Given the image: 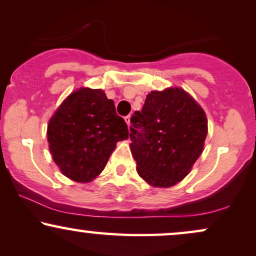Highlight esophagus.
I'll use <instances>...</instances> for the list:
<instances>
[{
  "label": "esophagus",
  "instance_id": "1",
  "mask_svg": "<svg viewBox=\"0 0 256 256\" xmlns=\"http://www.w3.org/2000/svg\"><path fill=\"white\" fill-rule=\"evenodd\" d=\"M125 122H126V124H128V128H130V125H131V116H125Z\"/></svg>",
  "mask_w": 256,
  "mask_h": 256
}]
</instances>
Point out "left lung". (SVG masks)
Instances as JSON below:
<instances>
[{"label": "left lung", "mask_w": 256, "mask_h": 256, "mask_svg": "<svg viewBox=\"0 0 256 256\" xmlns=\"http://www.w3.org/2000/svg\"><path fill=\"white\" fill-rule=\"evenodd\" d=\"M130 149L137 173L154 187H172L190 173L202 152L208 119L181 88L154 90L131 118Z\"/></svg>", "instance_id": "1"}]
</instances>
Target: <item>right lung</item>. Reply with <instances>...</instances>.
Wrapping results in <instances>:
<instances>
[{
    "instance_id": "obj_1",
    "label": "right lung",
    "mask_w": 256,
    "mask_h": 256,
    "mask_svg": "<svg viewBox=\"0 0 256 256\" xmlns=\"http://www.w3.org/2000/svg\"><path fill=\"white\" fill-rule=\"evenodd\" d=\"M128 138L125 120L101 89L80 88L51 116L48 142L66 178L89 182L104 170L116 142Z\"/></svg>"
}]
</instances>
